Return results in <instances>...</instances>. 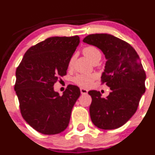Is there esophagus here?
<instances>
[{"instance_id": "esophagus-1", "label": "esophagus", "mask_w": 155, "mask_h": 155, "mask_svg": "<svg viewBox=\"0 0 155 155\" xmlns=\"http://www.w3.org/2000/svg\"><path fill=\"white\" fill-rule=\"evenodd\" d=\"M81 92L82 94H86L88 93V90L84 88H81Z\"/></svg>"}]
</instances>
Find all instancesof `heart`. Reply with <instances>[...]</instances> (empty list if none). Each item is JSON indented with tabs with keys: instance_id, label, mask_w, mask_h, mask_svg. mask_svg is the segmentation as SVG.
<instances>
[{
	"instance_id": "1",
	"label": "heart",
	"mask_w": 155,
	"mask_h": 155,
	"mask_svg": "<svg viewBox=\"0 0 155 155\" xmlns=\"http://www.w3.org/2000/svg\"><path fill=\"white\" fill-rule=\"evenodd\" d=\"M83 52L85 55L86 56L89 60L91 61L96 56L101 55V51L97 47L94 46H87L84 48L83 49ZM74 56L70 58L69 61L68 66L69 67H71L74 63ZM97 78V75L96 74H78L77 76L74 78L73 81L78 84V86H82V87H89V86H92L93 83L95 81L96 78Z\"/></svg>"
}]
</instances>
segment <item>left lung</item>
I'll use <instances>...</instances> for the list:
<instances>
[{"label": "left lung", "instance_id": "1", "mask_svg": "<svg viewBox=\"0 0 155 155\" xmlns=\"http://www.w3.org/2000/svg\"><path fill=\"white\" fill-rule=\"evenodd\" d=\"M104 52L106 61L101 76L111 91L106 98L91 90L89 112L94 126L102 129L120 127L134 115L146 91V73L137 53L126 41L109 34H91L83 40Z\"/></svg>", "mask_w": 155, "mask_h": 155}]
</instances>
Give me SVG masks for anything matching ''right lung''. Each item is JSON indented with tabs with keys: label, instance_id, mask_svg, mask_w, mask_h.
<instances>
[{
	"label": "right lung",
	"instance_id": "1",
	"mask_svg": "<svg viewBox=\"0 0 155 155\" xmlns=\"http://www.w3.org/2000/svg\"><path fill=\"white\" fill-rule=\"evenodd\" d=\"M79 43L78 35L47 38L31 46L16 69L15 91L22 117L41 134H58L69 125L81 91L69 85L60 95L53 86L66 74Z\"/></svg>",
	"mask_w": 155,
	"mask_h": 155
}]
</instances>
